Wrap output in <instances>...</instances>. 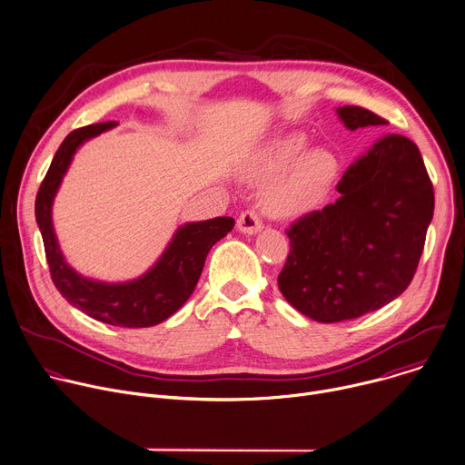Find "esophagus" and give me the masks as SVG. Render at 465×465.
I'll return each instance as SVG.
<instances>
[{
  "label": "esophagus",
  "instance_id": "obj_1",
  "mask_svg": "<svg viewBox=\"0 0 465 465\" xmlns=\"http://www.w3.org/2000/svg\"><path fill=\"white\" fill-rule=\"evenodd\" d=\"M237 230L244 235H255L261 232V221L255 212H242L237 219Z\"/></svg>",
  "mask_w": 465,
  "mask_h": 465
}]
</instances>
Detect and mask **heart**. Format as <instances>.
<instances>
[{"mask_svg": "<svg viewBox=\"0 0 465 465\" xmlns=\"http://www.w3.org/2000/svg\"><path fill=\"white\" fill-rule=\"evenodd\" d=\"M300 130L262 143L242 169L248 183H272L262 189L261 206L276 219H298L320 208L333 189L341 162L327 147H309Z\"/></svg>", "mask_w": 465, "mask_h": 465, "instance_id": "b5f03b06", "label": "heart"}]
</instances>
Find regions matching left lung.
<instances>
[{
  "mask_svg": "<svg viewBox=\"0 0 465 465\" xmlns=\"http://www.w3.org/2000/svg\"><path fill=\"white\" fill-rule=\"evenodd\" d=\"M348 130L381 126L361 106H341ZM341 196L287 232L291 253L278 276L283 298L311 320L333 323L377 311L414 278L434 191L409 138L384 134L344 173Z\"/></svg>",
  "mask_w": 465,
  "mask_h": 465,
  "instance_id": "8db88e82",
  "label": "left lung"
}]
</instances>
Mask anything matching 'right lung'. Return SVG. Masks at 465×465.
<instances>
[{
  "mask_svg": "<svg viewBox=\"0 0 465 465\" xmlns=\"http://www.w3.org/2000/svg\"><path fill=\"white\" fill-rule=\"evenodd\" d=\"M117 123H97L74 130L58 147L38 189L35 215L54 287L74 307L103 323L151 327L173 316L193 294L212 246L226 237L235 221L215 217L182 224L153 267L142 276L108 283L79 274L65 261L53 226V203L77 151Z\"/></svg>",
  "mask_w": 465,
  "mask_h": 465,
  "instance_id": "add662e5",
  "label": "right lung"
}]
</instances>
